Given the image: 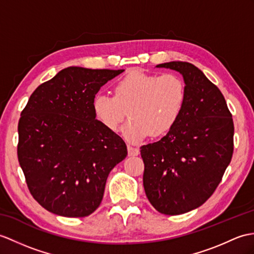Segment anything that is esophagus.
<instances>
[{
  "instance_id": "esophagus-1",
  "label": "esophagus",
  "mask_w": 254,
  "mask_h": 254,
  "mask_svg": "<svg viewBox=\"0 0 254 254\" xmlns=\"http://www.w3.org/2000/svg\"><path fill=\"white\" fill-rule=\"evenodd\" d=\"M127 154L128 156L134 157V156H138L139 155V149L136 148V147H133V146H127Z\"/></svg>"
}]
</instances>
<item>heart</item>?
Here are the masks:
<instances>
[{"mask_svg":"<svg viewBox=\"0 0 254 254\" xmlns=\"http://www.w3.org/2000/svg\"><path fill=\"white\" fill-rule=\"evenodd\" d=\"M186 102V85L174 73L161 75L133 71L114 87V96L97 94L93 113L105 128L117 132L127 114L131 117L123 135L137 143L149 134L160 136L178 122Z\"/></svg>","mask_w":254,"mask_h":254,"instance_id":"1","label":"heart"}]
</instances>
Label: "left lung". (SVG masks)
<instances>
[{"instance_id":"left-lung-1","label":"left lung","mask_w":254,"mask_h":254,"mask_svg":"<svg viewBox=\"0 0 254 254\" xmlns=\"http://www.w3.org/2000/svg\"><path fill=\"white\" fill-rule=\"evenodd\" d=\"M156 67L182 74L186 102L166 136L140 147L143 184L157 211L179 215L199 208L220 184L232 160L234 122L221 91L196 66L170 62Z\"/></svg>"}]
</instances>
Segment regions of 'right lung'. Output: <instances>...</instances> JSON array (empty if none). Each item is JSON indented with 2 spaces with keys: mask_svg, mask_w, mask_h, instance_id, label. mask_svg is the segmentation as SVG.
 <instances>
[{
  "mask_svg": "<svg viewBox=\"0 0 254 254\" xmlns=\"http://www.w3.org/2000/svg\"><path fill=\"white\" fill-rule=\"evenodd\" d=\"M125 70L68 67L37 87L18 123L17 154L33 198L52 213L92 214L127 145L93 113L100 87Z\"/></svg>",
  "mask_w": 254,
  "mask_h": 254,
  "instance_id": "right-lung-1",
  "label": "right lung"
}]
</instances>
